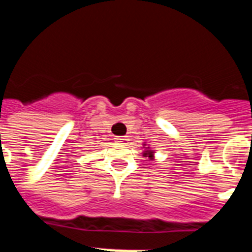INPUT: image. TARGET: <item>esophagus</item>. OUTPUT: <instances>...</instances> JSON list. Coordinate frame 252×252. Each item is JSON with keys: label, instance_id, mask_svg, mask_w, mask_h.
I'll return each instance as SVG.
<instances>
[{"label": "esophagus", "instance_id": "1", "mask_svg": "<svg viewBox=\"0 0 252 252\" xmlns=\"http://www.w3.org/2000/svg\"><path fill=\"white\" fill-rule=\"evenodd\" d=\"M115 140L117 142H120V144H126L128 139H127V136H117Z\"/></svg>", "mask_w": 252, "mask_h": 252}]
</instances>
